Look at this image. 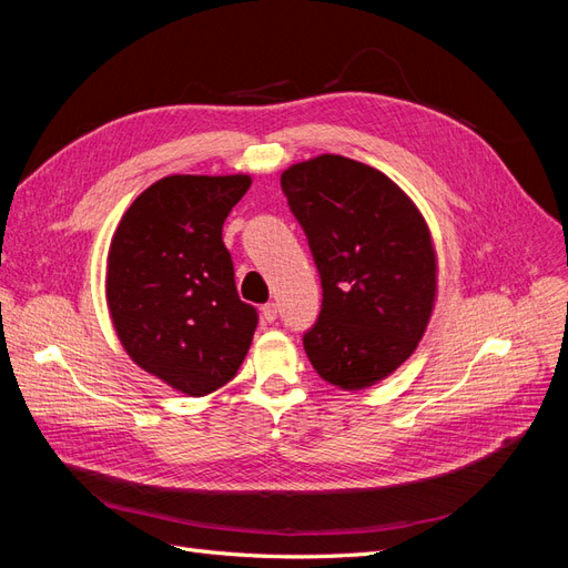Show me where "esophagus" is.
<instances>
[{"label": "esophagus", "instance_id": "34e87169", "mask_svg": "<svg viewBox=\"0 0 568 568\" xmlns=\"http://www.w3.org/2000/svg\"><path fill=\"white\" fill-rule=\"evenodd\" d=\"M261 315H263L265 322H274V320H277V303H265V305L261 307Z\"/></svg>", "mask_w": 568, "mask_h": 568}]
</instances>
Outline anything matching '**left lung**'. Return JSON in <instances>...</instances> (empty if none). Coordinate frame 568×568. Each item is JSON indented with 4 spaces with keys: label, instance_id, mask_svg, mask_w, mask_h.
<instances>
[{
    "label": "left lung",
    "instance_id": "8db88e82",
    "mask_svg": "<svg viewBox=\"0 0 568 568\" xmlns=\"http://www.w3.org/2000/svg\"><path fill=\"white\" fill-rule=\"evenodd\" d=\"M282 192L307 236L322 311L303 348L324 382L359 390L415 353L438 291L426 222L403 189L346 156L291 165Z\"/></svg>",
    "mask_w": 568,
    "mask_h": 568
}]
</instances>
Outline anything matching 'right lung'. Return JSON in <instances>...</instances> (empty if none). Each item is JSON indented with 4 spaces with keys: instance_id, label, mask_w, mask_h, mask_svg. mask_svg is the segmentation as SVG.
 I'll return each mask as SVG.
<instances>
[{
    "instance_id": "add662e5",
    "label": "right lung",
    "mask_w": 568,
    "mask_h": 568,
    "mask_svg": "<svg viewBox=\"0 0 568 568\" xmlns=\"http://www.w3.org/2000/svg\"><path fill=\"white\" fill-rule=\"evenodd\" d=\"M248 186V175L163 178L111 239L106 301L120 343L144 372L196 398L234 379L257 326L222 242Z\"/></svg>"
}]
</instances>
